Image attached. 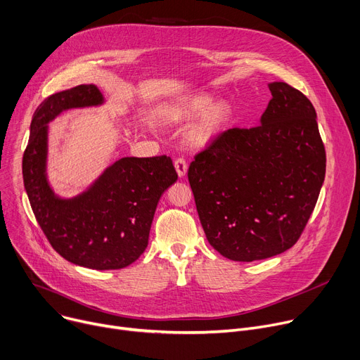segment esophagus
I'll return each mask as SVG.
<instances>
[{
	"instance_id": "1",
	"label": "esophagus",
	"mask_w": 360,
	"mask_h": 360,
	"mask_svg": "<svg viewBox=\"0 0 360 360\" xmlns=\"http://www.w3.org/2000/svg\"><path fill=\"white\" fill-rule=\"evenodd\" d=\"M174 167H176V172L179 174V177H184L186 173H187V162L184 158H177L174 161Z\"/></svg>"
}]
</instances>
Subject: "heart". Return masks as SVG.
Segmentation results:
<instances>
[{
	"instance_id": "obj_1",
	"label": "heart",
	"mask_w": 360,
	"mask_h": 360,
	"mask_svg": "<svg viewBox=\"0 0 360 360\" xmlns=\"http://www.w3.org/2000/svg\"><path fill=\"white\" fill-rule=\"evenodd\" d=\"M193 121L186 132V140L191 147L205 148L224 134L232 118V108L226 101L214 102L213 95L199 92L187 95L177 102L164 106L161 117L164 121L179 124Z\"/></svg>"
}]
</instances>
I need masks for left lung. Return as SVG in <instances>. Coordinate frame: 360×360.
Segmentation results:
<instances>
[{
	"label": "left lung",
	"mask_w": 360,
	"mask_h": 360,
	"mask_svg": "<svg viewBox=\"0 0 360 360\" xmlns=\"http://www.w3.org/2000/svg\"><path fill=\"white\" fill-rule=\"evenodd\" d=\"M268 88L272 98L261 125L225 131L187 172L209 243L239 262L290 250L309 222L326 174L313 103L285 82Z\"/></svg>",
	"instance_id": "obj_1"
}]
</instances>
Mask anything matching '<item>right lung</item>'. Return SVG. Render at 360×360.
Listing matches in <instances>:
<instances>
[{
  "mask_svg": "<svg viewBox=\"0 0 360 360\" xmlns=\"http://www.w3.org/2000/svg\"><path fill=\"white\" fill-rule=\"evenodd\" d=\"M103 102L95 85H79L46 98L32 120L22 155V180L33 213L53 250L72 264L120 269L141 257L148 245L157 203L177 180L167 155L124 157L82 195H54L47 176V124L72 108Z\"/></svg>",
  "mask_w": 360,
  "mask_h": 360,
  "instance_id": "1",
  "label": "right lung"
}]
</instances>
